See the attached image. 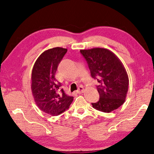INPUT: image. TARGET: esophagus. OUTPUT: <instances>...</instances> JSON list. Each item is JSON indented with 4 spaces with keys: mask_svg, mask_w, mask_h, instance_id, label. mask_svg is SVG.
<instances>
[{
    "mask_svg": "<svg viewBox=\"0 0 154 154\" xmlns=\"http://www.w3.org/2000/svg\"><path fill=\"white\" fill-rule=\"evenodd\" d=\"M83 91H84V88L83 86H79V88H78V90H76V92L78 94H81Z\"/></svg>",
    "mask_w": 154,
    "mask_h": 154,
    "instance_id": "34e87169",
    "label": "esophagus"
}]
</instances>
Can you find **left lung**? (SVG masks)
I'll return each instance as SVG.
<instances>
[{
    "label": "left lung",
    "instance_id": "8db88e82",
    "mask_svg": "<svg viewBox=\"0 0 154 154\" xmlns=\"http://www.w3.org/2000/svg\"><path fill=\"white\" fill-rule=\"evenodd\" d=\"M88 63L92 79L99 83L97 89L98 102L92 103L97 110L109 113L125 102L129 80L125 68L119 58L104 48L80 50Z\"/></svg>",
    "mask_w": 154,
    "mask_h": 154
}]
</instances>
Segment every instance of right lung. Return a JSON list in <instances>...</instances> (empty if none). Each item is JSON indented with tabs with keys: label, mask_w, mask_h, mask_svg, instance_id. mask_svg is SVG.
<instances>
[{
	"label": "right lung",
	"mask_w": 154,
	"mask_h": 154,
	"mask_svg": "<svg viewBox=\"0 0 154 154\" xmlns=\"http://www.w3.org/2000/svg\"><path fill=\"white\" fill-rule=\"evenodd\" d=\"M67 49L54 48L43 52L35 61L31 73V90L35 102L43 112L58 116L69 108L73 97L66 94L55 73Z\"/></svg>",
	"instance_id": "1"
}]
</instances>
